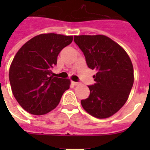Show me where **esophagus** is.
<instances>
[{"mask_svg":"<svg viewBox=\"0 0 150 150\" xmlns=\"http://www.w3.org/2000/svg\"><path fill=\"white\" fill-rule=\"evenodd\" d=\"M73 84H74V86H78V85L80 84V83H79V82H73Z\"/></svg>","mask_w":150,"mask_h":150,"instance_id":"34e87169","label":"esophagus"}]
</instances>
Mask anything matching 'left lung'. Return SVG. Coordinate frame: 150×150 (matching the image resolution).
Wrapping results in <instances>:
<instances>
[{"label":"left lung","mask_w":150,"mask_h":150,"mask_svg":"<svg viewBox=\"0 0 150 150\" xmlns=\"http://www.w3.org/2000/svg\"><path fill=\"white\" fill-rule=\"evenodd\" d=\"M74 40L88 67L97 71L95 83L88 86L89 96L81 100L83 109L96 118L110 117L125 104L133 86L132 61L120 45L104 35L75 36Z\"/></svg>","instance_id":"obj_1"}]
</instances>
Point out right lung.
I'll return each mask as SVG.
<instances>
[{"mask_svg":"<svg viewBox=\"0 0 150 150\" xmlns=\"http://www.w3.org/2000/svg\"><path fill=\"white\" fill-rule=\"evenodd\" d=\"M72 41V36L40 34L24 44L14 57L9 72L12 91L29 113L43 115L55 109L70 88V79L51 74L59 52Z\"/></svg>","mask_w":150,"mask_h":150,"instance_id":"right-lung-1","label":"right lung"}]
</instances>
